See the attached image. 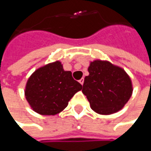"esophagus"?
<instances>
[{
    "mask_svg": "<svg viewBox=\"0 0 151 151\" xmlns=\"http://www.w3.org/2000/svg\"><path fill=\"white\" fill-rule=\"evenodd\" d=\"M79 82H80V83H81V85H83V83H84V79L81 78V80H80V81H79Z\"/></svg>",
    "mask_w": 151,
    "mask_h": 151,
    "instance_id": "esophagus-1",
    "label": "esophagus"
}]
</instances>
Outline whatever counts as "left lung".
Returning <instances> with one entry per match:
<instances>
[{
  "label": "left lung",
  "mask_w": 151,
  "mask_h": 151,
  "mask_svg": "<svg viewBox=\"0 0 151 151\" xmlns=\"http://www.w3.org/2000/svg\"><path fill=\"white\" fill-rule=\"evenodd\" d=\"M88 72L82 92L94 112L109 115L124 107L132 96L133 85L123 68L109 61L96 60L90 62Z\"/></svg>",
  "instance_id": "left-lung-1"
}]
</instances>
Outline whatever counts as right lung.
<instances>
[{"label":"right lung","mask_w":151,"mask_h":151,"mask_svg":"<svg viewBox=\"0 0 151 151\" xmlns=\"http://www.w3.org/2000/svg\"><path fill=\"white\" fill-rule=\"evenodd\" d=\"M82 86L63 69L60 61L47 64L30 76L25 86V97L32 110L41 115H56Z\"/></svg>","instance_id":"right-lung-1"}]
</instances>
